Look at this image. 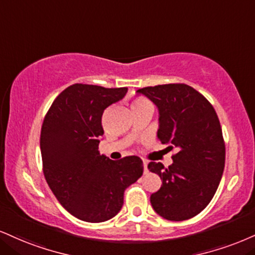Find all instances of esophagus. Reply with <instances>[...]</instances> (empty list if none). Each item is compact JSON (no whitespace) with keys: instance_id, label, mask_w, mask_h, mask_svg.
I'll list each match as a JSON object with an SVG mask.
<instances>
[{"instance_id":"1","label":"esophagus","mask_w":255,"mask_h":255,"mask_svg":"<svg viewBox=\"0 0 255 255\" xmlns=\"http://www.w3.org/2000/svg\"><path fill=\"white\" fill-rule=\"evenodd\" d=\"M147 164H148V162H147L146 160H143V172H145V173L148 172V168H147Z\"/></svg>"}]
</instances>
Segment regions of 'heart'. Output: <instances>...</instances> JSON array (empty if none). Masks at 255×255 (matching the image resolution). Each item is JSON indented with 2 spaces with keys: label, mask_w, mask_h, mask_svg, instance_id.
Instances as JSON below:
<instances>
[{
  "label": "heart",
  "mask_w": 255,
  "mask_h": 255,
  "mask_svg": "<svg viewBox=\"0 0 255 255\" xmlns=\"http://www.w3.org/2000/svg\"><path fill=\"white\" fill-rule=\"evenodd\" d=\"M131 108H133L134 112L135 110H143V109H148L153 112V103L148 98L145 96H141V95H137V96H134L133 101H131Z\"/></svg>",
  "instance_id": "1"
}]
</instances>
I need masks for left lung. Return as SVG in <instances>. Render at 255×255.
<instances>
[{
    "instance_id": "8db88e82",
    "label": "left lung",
    "mask_w": 255,
    "mask_h": 255,
    "mask_svg": "<svg viewBox=\"0 0 255 255\" xmlns=\"http://www.w3.org/2000/svg\"><path fill=\"white\" fill-rule=\"evenodd\" d=\"M159 109L158 137L167 143L173 164L164 167L151 161L161 186L151 195L159 215L184 221L198 215L215 195L226 161V145L219 116L209 101L184 83L146 87L137 90Z\"/></svg>"
}]
</instances>
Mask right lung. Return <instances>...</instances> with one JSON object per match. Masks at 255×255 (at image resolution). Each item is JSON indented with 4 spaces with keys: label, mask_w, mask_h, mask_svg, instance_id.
<instances>
[{
    "label": "right lung",
    "mask_w": 255,
    "mask_h": 255,
    "mask_svg": "<svg viewBox=\"0 0 255 255\" xmlns=\"http://www.w3.org/2000/svg\"><path fill=\"white\" fill-rule=\"evenodd\" d=\"M127 88L70 85L46 113L40 133L42 171L59 203L87 222H104L124 205L125 190L142 176V160L129 155L115 161L101 155L104 109Z\"/></svg>",
    "instance_id": "obj_1"
}]
</instances>
